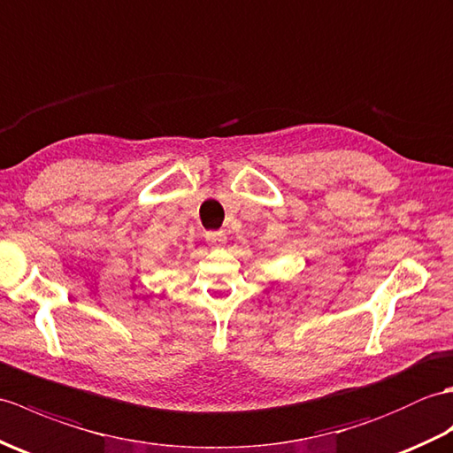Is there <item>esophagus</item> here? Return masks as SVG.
Wrapping results in <instances>:
<instances>
[{
    "label": "esophagus",
    "instance_id": "1",
    "mask_svg": "<svg viewBox=\"0 0 453 453\" xmlns=\"http://www.w3.org/2000/svg\"><path fill=\"white\" fill-rule=\"evenodd\" d=\"M205 240L209 242V246H213V248H220V246H225V242H226V236H225V233H217V230H213V233H207L205 234Z\"/></svg>",
    "mask_w": 453,
    "mask_h": 453
}]
</instances>
